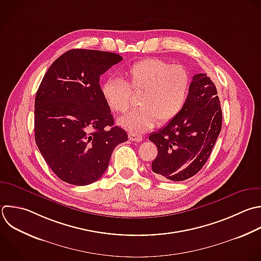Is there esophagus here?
<instances>
[{
	"instance_id": "1",
	"label": "esophagus",
	"mask_w": 261,
	"mask_h": 261,
	"mask_svg": "<svg viewBox=\"0 0 261 261\" xmlns=\"http://www.w3.org/2000/svg\"><path fill=\"white\" fill-rule=\"evenodd\" d=\"M128 138L130 141H135V142H142V140H143V137L136 133H129Z\"/></svg>"
}]
</instances>
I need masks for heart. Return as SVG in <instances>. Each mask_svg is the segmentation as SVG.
<instances>
[{
	"label": "heart",
	"mask_w": 261,
	"mask_h": 261,
	"mask_svg": "<svg viewBox=\"0 0 261 261\" xmlns=\"http://www.w3.org/2000/svg\"><path fill=\"white\" fill-rule=\"evenodd\" d=\"M191 77L185 67L149 58L134 63L122 72V79L111 77L102 85V96L115 113H125L132 105V92L143 95L141 108L119 119L132 132H145L174 119L188 100Z\"/></svg>",
	"instance_id": "b5f03b06"
}]
</instances>
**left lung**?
Here are the masks:
<instances>
[{"label":"left lung","mask_w":261,"mask_h":261,"mask_svg":"<svg viewBox=\"0 0 261 261\" xmlns=\"http://www.w3.org/2000/svg\"><path fill=\"white\" fill-rule=\"evenodd\" d=\"M221 122L215 85L207 74H195L180 113L149 136L158 149L152 162L153 172L173 181L195 175L209 158L221 130Z\"/></svg>","instance_id":"obj_1"}]
</instances>
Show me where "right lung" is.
Returning <instances> with one entry per match:
<instances>
[{"instance_id":"add662e5","label":"right lung","mask_w":261,"mask_h":261,"mask_svg":"<svg viewBox=\"0 0 261 261\" xmlns=\"http://www.w3.org/2000/svg\"><path fill=\"white\" fill-rule=\"evenodd\" d=\"M122 60L115 53L74 49L46 72L35 101V139L45 161L63 181L87 186L106 171L114 148L127 141L114 126L100 76Z\"/></svg>"}]
</instances>
